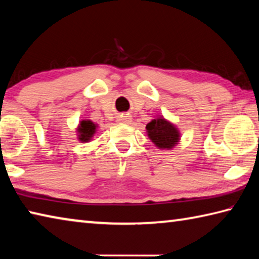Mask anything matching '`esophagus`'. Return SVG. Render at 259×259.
I'll return each mask as SVG.
<instances>
[{
  "instance_id": "esophagus-1",
  "label": "esophagus",
  "mask_w": 259,
  "mask_h": 259,
  "mask_svg": "<svg viewBox=\"0 0 259 259\" xmlns=\"http://www.w3.org/2000/svg\"><path fill=\"white\" fill-rule=\"evenodd\" d=\"M117 122H121V123H129L131 121V116L129 114H121V115L117 116L116 119Z\"/></svg>"
}]
</instances>
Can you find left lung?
<instances>
[{
	"label": "left lung",
	"mask_w": 259,
	"mask_h": 259,
	"mask_svg": "<svg viewBox=\"0 0 259 259\" xmlns=\"http://www.w3.org/2000/svg\"><path fill=\"white\" fill-rule=\"evenodd\" d=\"M148 138L160 150H172L181 140V131L163 116H156L146 124Z\"/></svg>",
	"instance_id": "obj_1"
}]
</instances>
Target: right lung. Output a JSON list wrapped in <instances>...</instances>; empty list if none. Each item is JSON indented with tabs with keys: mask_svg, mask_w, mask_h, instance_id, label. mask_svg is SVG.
Instances as JSON below:
<instances>
[{
	"mask_svg": "<svg viewBox=\"0 0 259 259\" xmlns=\"http://www.w3.org/2000/svg\"><path fill=\"white\" fill-rule=\"evenodd\" d=\"M98 124H96L95 122L91 120H82L78 123L76 128V136L77 139L81 143H89L97 131Z\"/></svg>",
	"mask_w": 259,
	"mask_h": 259,
	"instance_id": "obj_1",
	"label": "right lung"
}]
</instances>
